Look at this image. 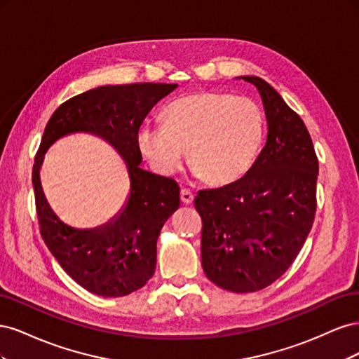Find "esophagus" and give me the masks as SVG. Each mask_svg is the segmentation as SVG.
<instances>
[{"instance_id":"obj_1","label":"esophagus","mask_w":359,"mask_h":359,"mask_svg":"<svg viewBox=\"0 0 359 359\" xmlns=\"http://www.w3.org/2000/svg\"><path fill=\"white\" fill-rule=\"evenodd\" d=\"M193 201H194L193 193L189 189H181V202L184 205H190L193 203Z\"/></svg>"}]
</instances>
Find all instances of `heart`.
<instances>
[{
    "instance_id": "1",
    "label": "heart",
    "mask_w": 359,
    "mask_h": 359,
    "mask_svg": "<svg viewBox=\"0 0 359 359\" xmlns=\"http://www.w3.org/2000/svg\"><path fill=\"white\" fill-rule=\"evenodd\" d=\"M266 123L253 100L231 93L198 91L172 100L161 123H145L137 147L160 175H173L187 160L215 187L245 177L264 147Z\"/></svg>"
}]
</instances>
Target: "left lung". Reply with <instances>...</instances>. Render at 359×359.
I'll return each instance as SVG.
<instances>
[{
    "label": "left lung",
    "instance_id": "1",
    "mask_svg": "<svg viewBox=\"0 0 359 359\" xmlns=\"http://www.w3.org/2000/svg\"><path fill=\"white\" fill-rule=\"evenodd\" d=\"M262 97L268 137L245 177L198 191L202 268L222 289L245 293L274 283L306 243L316 214L319 161L309 130L257 76H243Z\"/></svg>",
    "mask_w": 359,
    "mask_h": 359
}]
</instances>
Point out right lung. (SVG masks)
I'll use <instances>...</instances> for the list:
<instances>
[{
	"label": "right lung",
	"mask_w": 359,
	"mask_h": 359,
	"mask_svg": "<svg viewBox=\"0 0 359 359\" xmlns=\"http://www.w3.org/2000/svg\"><path fill=\"white\" fill-rule=\"evenodd\" d=\"M177 83L104 85L64 102L52 114L32 166L40 233L62 269L83 289L100 297H124L154 276L157 238L180 206L172 178L140 169L137 132L149 111ZM91 133L107 140L128 163L130 194L125 208L94 230H76L51 211L39 182L46 151L62 135Z\"/></svg>",
	"instance_id": "add662e5"
}]
</instances>
